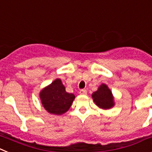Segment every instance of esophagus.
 I'll return each instance as SVG.
<instances>
[{"label":"esophagus","mask_w":152,"mask_h":152,"mask_svg":"<svg viewBox=\"0 0 152 152\" xmlns=\"http://www.w3.org/2000/svg\"><path fill=\"white\" fill-rule=\"evenodd\" d=\"M80 95H86L87 91L85 90V89H81V90L80 91Z\"/></svg>","instance_id":"obj_1"}]
</instances>
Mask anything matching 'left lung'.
Listing matches in <instances>:
<instances>
[{"instance_id": "8db88e82", "label": "left lung", "mask_w": 152, "mask_h": 152, "mask_svg": "<svg viewBox=\"0 0 152 152\" xmlns=\"http://www.w3.org/2000/svg\"><path fill=\"white\" fill-rule=\"evenodd\" d=\"M93 101L97 106L103 109H109L115 105L112 91L105 84H102L99 89L92 94Z\"/></svg>"}]
</instances>
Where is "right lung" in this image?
<instances>
[{"label": "right lung", "mask_w": 152, "mask_h": 152, "mask_svg": "<svg viewBox=\"0 0 152 152\" xmlns=\"http://www.w3.org/2000/svg\"><path fill=\"white\" fill-rule=\"evenodd\" d=\"M39 98L42 105L48 113L62 115L70 108L75 96L67 92L61 80L56 79L40 91Z\"/></svg>", "instance_id": "obj_1"}]
</instances>
